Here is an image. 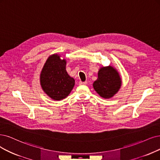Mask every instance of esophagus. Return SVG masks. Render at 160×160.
Instances as JSON below:
<instances>
[{
	"label": "esophagus",
	"mask_w": 160,
	"mask_h": 160,
	"mask_svg": "<svg viewBox=\"0 0 160 160\" xmlns=\"http://www.w3.org/2000/svg\"><path fill=\"white\" fill-rule=\"evenodd\" d=\"M87 84V82H81L80 81L79 82V85H86Z\"/></svg>",
	"instance_id": "1"
}]
</instances>
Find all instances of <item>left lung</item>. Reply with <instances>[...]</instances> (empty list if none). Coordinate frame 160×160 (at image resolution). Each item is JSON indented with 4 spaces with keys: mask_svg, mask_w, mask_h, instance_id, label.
<instances>
[{
    "mask_svg": "<svg viewBox=\"0 0 160 160\" xmlns=\"http://www.w3.org/2000/svg\"><path fill=\"white\" fill-rule=\"evenodd\" d=\"M122 80L119 72L109 65L99 68L98 79L93 83V87L102 98L109 99L119 92Z\"/></svg>",
    "mask_w": 160,
    "mask_h": 160,
    "instance_id": "1",
    "label": "left lung"
}]
</instances>
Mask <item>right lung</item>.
<instances>
[{
  "label": "right lung",
  "instance_id": "1",
  "mask_svg": "<svg viewBox=\"0 0 160 160\" xmlns=\"http://www.w3.org/2000/svg\"><path fill=\"white\" fill-rule=\"evenodd\" d=\"M66 59L57 53L47 58L40 73V84L44 92L53 100L66 98L72 90L75 80L66 70Z\"/></svg>",
  "mask_w": 160,
  "mask_h": 160
}]
</instances>
